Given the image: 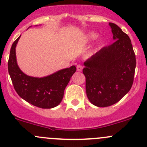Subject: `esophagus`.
Here are the masks:
<instances>
[{
    "label": "esophagus",
    "mask_w": 147,
    "mask_h": 147,
    "mask_svg": "<svg viewBox=\"0 0 147 147\" xmlns=\"http://www.w3.org/2000/svg\"><path fill=\"white\" fill-rule=\"evenodd\" d=\"M82 69L83 67L81 65H78V66H77V70H78V72H81V71L82 70Z\"/></svg>",
    "instance_id": "34e87169"
}]
</instances>
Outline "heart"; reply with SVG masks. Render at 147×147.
<instances>
[{"label":"heart","instance_id":"obj_1","mask_svg":"<svg viewBox=\"0 0 147 147\" xmlns=\"http://www.w3.org/2000/svg\"><path fill=\"white\" fill-rule=\"evenodd\" d=\"M96 38H97V35L94 33H90L87 35V39L89 40H94Z\"/></svg>","mask_w":147,"mask_h":147}]
</instances>
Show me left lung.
<instances>
[{"label":"left lung","instance_id":"8db88e82","mask_svg":"<svg viewBox=\"0 0 147 147\" xmlns=\"http://www.w3.org/2000/svg\"><path fill=\"white\" fill-rule=\"evenodd\" d=\"M109 25L115 42L84 62L83 69L87 98L98 107L111 106L129 92L136 67L130 38L116 24Z\"/></svg>","mask_w":147,"mask_h":147}]
</instances>
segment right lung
<instances>
[{
    "label": "right lung",
    "mask_w": 147,
    "mask_h": 147,
    "mask_svg": "<svg viewBox=\"0 0 147 147\" xmlns=\"http://www.w3.org/2000/svg\"><path fill=\"white\" fill-rule=\"evenodd\" d=\"M20 35L10 48L8 72L13 87L19 96L28 103L42 109H51L60 105L65 87L71 77L76 72V67L60 69L42 78H35L25 74L17 63L16 47Z\"/></svg>",
    "instance_id": "right-lung-1"
}]
</instances>
